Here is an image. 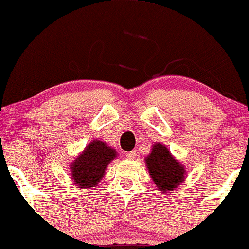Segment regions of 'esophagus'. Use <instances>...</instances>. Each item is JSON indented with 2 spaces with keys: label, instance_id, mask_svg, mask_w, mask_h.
Instances as JSON below:
<instances>
[{
  "label": "esophagus",
  "instance_id": "34e87169",
  "mask_svg": "<svg viewBox=\"0 0 249 249\" xmlns=\"http://www.w3.org/2000/svg\"><path fill=\"white\" fill-rule=\"evenodd\" d=\"M135 157H137V152H135V151H130V152L125 153V158H127V160H135Z\"/></svg>",
  "mask_w": 249,
  "mask_h": 249
}]
</instances>
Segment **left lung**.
<instances>
[{"label":"left lung","mask_w":249,"mask_h":249,"mask_svg":"<svg viewBox=\"0 0 249 249\" xmlns=\"http://www.w3.org/2000/svg\"><path fill=\"white\" fill-rule=\"evenodd\" d=\"M146 166L156 186L170 192L184 180V169L162 143H155L152 152L146 157Z\"/></svg>","instance_id":"8db88e82"}]
</instances>
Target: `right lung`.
<instances>
[{"mask_svg": "<svg viewBox=\"0 0 249 249\" xmlns=\"http://www.w3.org/2000/svg\"><path fill=\"white\" fill-rule=\"evenodd\" d=\"M116 157V151L106 142L94 140L71 164V178L79 188L89 189L104 176L107 164Z\"/></svg>", "mask_w": 249, "mask_h": 249, "instance_id": "right-lung-1", "label": "right lung"}]
</instances>
